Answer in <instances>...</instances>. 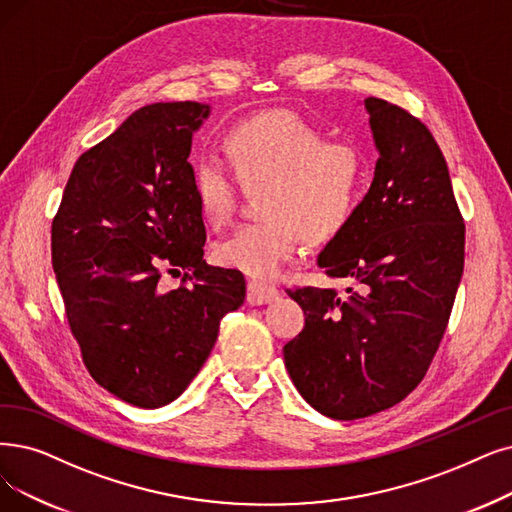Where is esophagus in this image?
<instances>
[{"instance_id":"1","label":"esophagus","mask_w":512,"mask_h":512,"mask_svg":"<svg viewBox=\"0 0 512 512\" xmlns=\"http://www.w3.org/2000/svg\"><path fill=\"white\" fill-rule=\"evenodd\" d=\"M279 298V290L273 285H267L262 281H250L248 283V302L250 304H271Z\"/></svg>"}]
</instances>
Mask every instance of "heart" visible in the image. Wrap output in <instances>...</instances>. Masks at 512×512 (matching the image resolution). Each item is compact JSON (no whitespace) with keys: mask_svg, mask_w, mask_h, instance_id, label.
Listing matches in <instances>:
<instances>
[{"mask_svg":"<svg viewBox=\"0 0 512 512\" xmlns=\"http://www.w3.org/2000/svg\"><path fill=\"white\" fill-rule=\"evenodd\" d=\"M224 153L243 187L267 191L260 216L214 245V260L243 275L271 279L300 254L304 233L315 241L340 233L355 214L363 187V159L355 147L330 142L327 134L294 113L243 119L224 134ZM199 212L210 227L227 224L237 182L216 157L193 168Z\"/></svg>","mask_w":512,"mask_h":512,"instance_id":"1","label":"heart"}]
</instances>
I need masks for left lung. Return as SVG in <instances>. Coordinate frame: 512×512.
<instances>
[{"mask_svg":"<svg viewBox=\"0 0 512 512\" xmlns=\"http://www.w3.org/2000/svg\"><path fill=\"white\" fill-rule=\"evenodd\" d=\"M363 105L378 151L374 180L317 256L357 290H288L306 319L283 346L285 367L304 401L334 420L378 414L414 391L464 271V220L433 134L382 98Z\"/></svg>","mask_w":512,"mask_h":512,"instance_id":"8db88e82","label":"left lung"}]
</instances>
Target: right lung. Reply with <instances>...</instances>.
I'll use <instances>...</instances> for the list:
<instances>
[{
  "instance_id": "1",
  "label": "right lung",
  "mask_w": 512,
  "mask_h": 512,
  "mask_svg": "<svg viewBox=\"0 0 512 512\" xmlns=\"http://www.w3.org/2000/svg\"><path fill=\"white\" fill-rule=\"evenodd\" d=\"M210 111L191 100L134 111L75 161L52 222V267L88 372L145 410L185 393L245 298L239 271L203 260L189 155ZM161 268L188 271L180 289L160 288Z\"/></svg>"
}]
</instances>
